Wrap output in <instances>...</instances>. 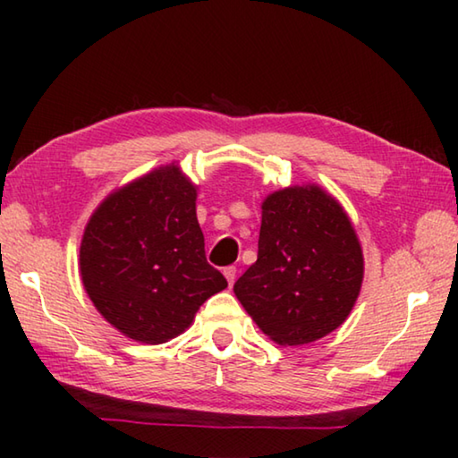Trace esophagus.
<instances>
[{
  "mask_svg": "<svg viewBox=\"0 0 458 458\" xmlns=\"http://www.w3.org/2000/svg\"><path fill=\"white\" fill-rule=\"evenodd\" d=\"M224 276H226L228 284H234V281H236V267H226V268H224Z\"/></svg>",
  "mask_w": 458,
  "mask_h": 458,
  "instance_id": "34e87169",
  "label": "esophagus"
}]
</instances>
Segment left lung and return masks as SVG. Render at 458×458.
<instances>
[{
    "mask_svg": "<svg viewBox=\"0 0 458 458\" xmlns=\"http://www.w3.org/2000/svg\"><path fill=\"white\" fill-rule=\"evenodd\" d=\"M361 281L358 234L339 201L313 183L262 201L259 259L234 293L265 335L303 345L347 319Z\"/></svg>",
    "mask_w": 458,
    "mask_h": 458,
    "instance_id": "left-lung-1",
    "label": "left lung"
}]
</instances>
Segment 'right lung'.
I'll list each match as a JSON object with an SVG mask.
<instances>
[{
    "label": "right lung",
    "instance_id": "add662e5",
    "mask_svg": "<svg viewBox=\"0 0 458 458\" xmlns=\"http://www.w3.org/2000/svg\"><path fill=\"white\" fill-rule=\"evenodd\" d=\"M196 185L177 165L105 198L84 228L81 276L105 319L141 344H165L228 286L208 265Z\"/></svg>",
    "mask_w": 458,
    "mask_h": 458
}]
</instances>
